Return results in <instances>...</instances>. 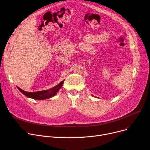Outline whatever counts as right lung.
Masks as SVG:
<instances>
[{
  "mask_svg": "<svg viewBox=\"0 0 150 150\" xmlns=\"http://www.w3.org/2000/svg\"><path fill=\"white\" fill-rule=\"evenodd\" d=\"M64 81H62L59 85H56V86L53 87L52 88L50 89L49 90H43L40 91H37V92H26L25 91L22 90L20 88L17 87V88L25 96L28 97V98H32L33 99H38V100H44L46 99L51 98L52 97L54 96L57 91L59 90L60 88L62 86Z\"/></svg>",
  "mask_w": 150,
  "mask_h": 150,
  "instance_id": "1",
  "label": "right lung"
}]
</instances>
